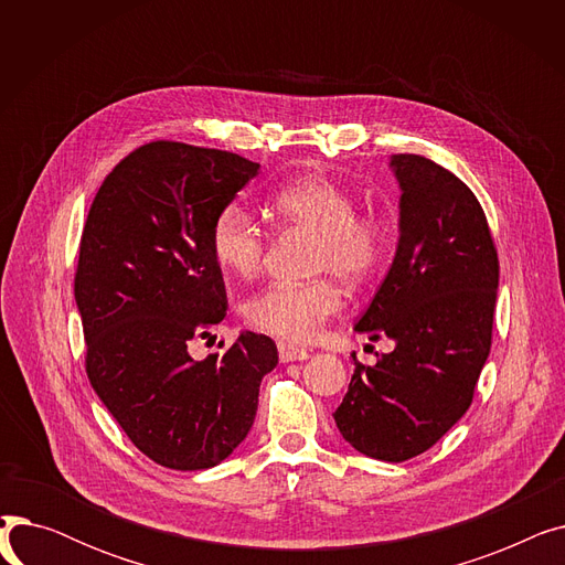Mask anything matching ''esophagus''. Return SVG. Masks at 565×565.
Returning <instances> with one entry per match:
<instances>
[{"mask_svg":"<svg viewBox=\"0 0 565 565\" xmlns=\"http://www.w3.org/2000/svg\"><path fill=\"white\" fill-rule=\"evenodd\" d=\"M277 348H279V360L284 364H288V362H305V360L311 358V350L300 348V345H292V343H284L281 341Z\"/></svg>","mask_w":565,"mask_h":565,"instance_id":"esophagus-1","label":"esophagus"}]
</instances>
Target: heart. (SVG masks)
I'll list each match as a JSON object with an SVG mask.
<instances>
[{
  "mask_svg": "<svg viewBox=\"0 0 565 565\" xmlns=\"http://www.w3.org/2000/svg\"><path fill=\"white\" fill-rule=\"evenodd\" d=\"M273 220L292 231L316 235L313 273L337 275L345 284L369 281L387 258V228L371 215H354L358 203L324 175L300 178L267 203ZM267 235L243 203L222 205L211 228V249L224 273L237 279L258 275ZM341 309V292L330 279L311 284H273L243 307L256 332L288 343H307Z\"/></svg>",
  "mask_w": 565,
  "mask_h": 565,
  "instance_id": "obj_1",
  "label": "heart"
}]
</instances>
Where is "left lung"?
Listing matches in <instances>:
<instances>
[{"label":"left lung","instance_id":"1","mask_svg":"<svg viewBox=\"0 0 565 565\" xmlns=\"http://www.w3.org/2000/svg\"><path fill=\"white\" fill-rule=\"evenodd\" d=\"M401 188L398 245L354 332L387 337L375 366L354 360L334 412L360 454L403 462L428 451L467 407L492 343L499 260L483 207L449 169L392 156Z\"/></svg>","mask_w":565,"mask_h":565}]
</instances>
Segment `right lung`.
Returning <instances> with one entry per match:
<instances>
[{"label":"right lung","instance_id":"obj_1","mask_svg":"<svg viewBox=\"0 0 565 565\" xmlns=\"http://www.w3.org/2000/svg\"><path fill=\"white\" fill-rule=\"evenodd\" d=\"M258 169L217 148L151 141L114 167L84 224L75 302L86 375L135 447L169 469L226 460L279 362L275 341L254 332L203 362L188 348L226 316L211 228Z\"/></svg>","mask_w":565,"mask_h":565}]
</instances>
